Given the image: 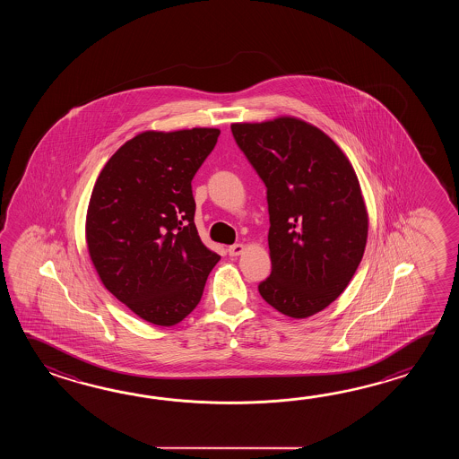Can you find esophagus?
Wrapping results in <instances>:
<instances>
[{
    "instance_id": "34e87169",
    "label": "esophagus",
    "mask_w": 459,
    "mask_h": 459,
    "mask_svg": "<svg viewBox=\"0 0 459 459\" xmlns=\"http://www.w3.org/2000/svg\"><path fill=\"white\" fill-rule=\"evenodd\" d=\"M244 246L243 244H233V246H230L228 247V253L231 257H236V255H239V254L243 253Z\"/></svg>"
}]
</instances>
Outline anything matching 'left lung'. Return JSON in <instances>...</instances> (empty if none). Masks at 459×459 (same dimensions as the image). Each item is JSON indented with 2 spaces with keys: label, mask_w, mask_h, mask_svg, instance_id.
Segmentation results:
<instances>
[{
  "label": "left lung",
  "mask_w": 459,
  "mask_h": 459,
  "mask_svg": "<svg viewBox=\"0 0 459 459\" xmlns=\"http://www.w3.org/2000/svg\"><path fill=\"white\" fill-rule=\"evenodd\" d=\"M234 141L267 188L273 271L259 293L307 318L334 302L361 263L368 212L348 157L297 117L234 123Z\"/></svg>",
  "instance_id": "8db88e82"
}]
</instances>
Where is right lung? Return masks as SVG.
Returning a JSON list of instances; mask_svg holds the SVG:
<instances>
[{
	"mask_svg": "<svg viewBox=\"0 0 459 459\" xmlns=\"http://www.w3.org/2000/svg\"><path fill=\"white\" fill-rule=\"evenodd\" d=\"M218 136L215 127L141 133L111 156L90 196L91 263L108 290L152 325L194 312L220 261L198 236L192 194Z\"/></svg>",
	"mask_w": 459,
	"mask_h": 459,
	"instance_id": "obj_1",
	"label": "right lung"
}]
</instances>
